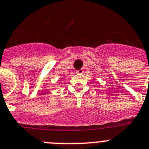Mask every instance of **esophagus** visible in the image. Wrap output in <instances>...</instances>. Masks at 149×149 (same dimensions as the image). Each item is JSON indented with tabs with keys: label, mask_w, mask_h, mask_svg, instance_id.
Masks as SVG:
<instances>
[{
	"label": "esophagus",
	"mask_w": 149,
	"mask_h": 149,
	"mask_svg": "<svg viewBox=\"0 0 149 149\" xmlns=\"http://www.w3.org/2000/svg\"><path fill=\"white\" fill-rule=\"evenodd\" d=\"M83 72H84V70H83L82 69H80V70H76V73H78V74H81V73H83Z\"/></svg>",
	"instance_id": "1"
}]
</instances>
